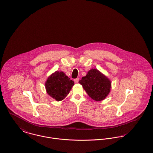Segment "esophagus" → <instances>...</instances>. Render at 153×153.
Here are the masks:
<instances>
[{"mask_svg": "<svg viewBox=\"0 0 153 153\" xmlns=\"http://www.w3.org/2000/svg\"><path fill=\"white\" fill-rule=\"evenodd\" d=\"M79 78H76V79H75L74 80L75 83H77V82H79Z\"/></svg>", "mask_w": 153, "mask_h": 153, "instance_id": "esophagus-1", "label": "esophagus"}]
</instances>
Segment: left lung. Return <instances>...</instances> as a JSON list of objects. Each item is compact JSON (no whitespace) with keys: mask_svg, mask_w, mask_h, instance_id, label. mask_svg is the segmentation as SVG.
I'll list each match as a JSON object with an SVG mask.
<instances>
[{"mask_svg":"<svg viewBox=\"0 0 153 153\" xmlns=\"http://www.w3.org/2000/svg\"><path fill=\"white\" fill-rule=\"evenodd\" d=\"M79 82L88 96L96 101L105 100L111 91V80L96 69L88 71Z\"/></svg>","mask_w":153,"mask_h":153,"instance_id":"left-lung-1","label":"left lung"}]
</instances>
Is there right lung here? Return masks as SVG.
I'll return each instance as SVG.
<instances>
[{"mask_svg": "<svg viewBox=\"0 0 153 153\" xmlns=\"http://www.w3.org/2000/svg\"><path fill=\"white\" fill-rule=\"evenodd\" d=\"M74 84V82L64 72L59 71H56L50 75L45 83L47 94L57 101L66 98Z\"/></svg>", "mask_w": 153, "mask_h": 153, "instance_id": "1", "label": "right lung"}]
</instances>
